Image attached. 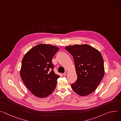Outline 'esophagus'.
Segmentation results:
<instances>
[{
    "mask_svg": "<svg viewBox=\"0 0 121 121\" xmlns=\"http://www.w3.org/2000/svg\"><path fill=\"white\" fill-rule=\"evenodd\" d=\"M67 74H68V72H67V71H65V72H64V73H63V75H64V76H66Z\"/></svg>",
    "mask_w": 121,
    "mask_h": 121,
    "instance_id": "34e87169",
    "label": "esophagus"
}]
</instances>
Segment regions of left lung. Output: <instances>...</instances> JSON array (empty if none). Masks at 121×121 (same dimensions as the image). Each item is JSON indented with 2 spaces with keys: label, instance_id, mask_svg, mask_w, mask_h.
Returning <instances> with one entry per match:
<instances>
[{
  "label": "left lung",
  "instance_id": "obj_1",
  "mask_svg": "<svg viewBox=\"0 0 121 121\" xmlns=\"http://www.w3.org/2000/svg\"><path fill=\"white\" fill-rule=\"evenodd\" d=\"M73 56L77 79L71 84L73 90L81 96L93 93L104 75V61L100 52L87 44L65 48Z\"/></svg>",
  "mask_w": 121,
  "mask_h": 121
}]
</instances>
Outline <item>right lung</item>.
Segmentation results:
<instances>
[{"label": "right lung", "instance_id": "1", "mask_svg": "<svg viewBox=\"0 0 121 121\" xmlns=\"http://www.w3.org/2000/svg\"><path fill=\"white\" fill-rule=\"evenodd\" d=\"M59 50L50 44L37 45L24 56L20 71L22 79L35 96L45 97L52 94L60 76L54 73L52 57Z\"/></svg>", "mask_w": 121, "mask_h": 121}]
</instances>
